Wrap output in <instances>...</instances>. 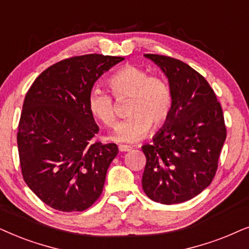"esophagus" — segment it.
<instances>
[{
    "label": "esophagus",
    "mask_w": 249,
    "mask_h": 249,
    "mask_svg": "<svg viewBox=\"0 0 249 249\" xmlns=\"http://www.w3.org/2000/svg\"><path fill=\"white\" fill-rule=\"evenodd\" d=\"M118 149H119V151L125 152V151H131L132 147H131V145H127V144H119Z\"/></svg>",
    "instance_id": "34e87169"
}]
</instances>
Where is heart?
I'll use <instances>...</instances> for the list:
<instances>
[{
    "instance_id": "1",
    "label": "heart",
    "mask_w": 249,
    "mask_h": 249,
    "mask_svg": "<svg viewBox=\"0 0 249 249\" xmlns=\"http://www.w3.org/2000/svg\"><path fill=\"white\" fill-rule=\"evenodd\" d=\"M116 99L130 97L126 107L127 118L116 126L112 139L118 142H137L144 138L151 125L159 127L171 114L173 97L168 83L157 75H149L144 69L127 65L108 81ZM90 114L108 127L116 123L112 97L100 88L91 89L88 97Z\"/></svg>"
}]
</instances>
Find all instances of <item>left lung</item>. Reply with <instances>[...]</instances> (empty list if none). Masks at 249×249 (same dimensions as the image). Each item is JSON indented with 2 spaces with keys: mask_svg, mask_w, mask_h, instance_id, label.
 Listing matches in <instances>:
<instances>
[{
  "mask_svg": "<svg viewBox=\"0 0 249 249\" xmlns=\"http://www.w3.org/2000/svg\"><path fill=\"white\" fill-rule=\"evenodd\" d=\"M167 76L173 97L171 114L152 139L142 145L147 158L142 188L151 200L172 205L206 189L216 174L227 138L221 104L199 72L178 59L144 54Z\"/></svg>",
  "mask_w": 249,
  "mask_h": 249,
  "instance_id": "8db88e82",
  "label": "left lung"
}]
</instances>
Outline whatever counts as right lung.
<instances>
[{
	"label": "right lung",
	"instance_id": "right-lung-1",
	"mask_svg": "<svg viewBox=\"0 0 249 249\" xmlns=\"http://www.w3.org/2000/svg\"><path fill=\"white\" fill-rule=\"evenodd\" d=\"M123 57L84 54L46 68L26 94L17 133L22 178L43 203L82 212L102 194L115 143L91 142L99 132L88 109L97 79Z\"/></svg>",
	"mask_w": 249,
	"mask_h": 249
}]
</instances>
